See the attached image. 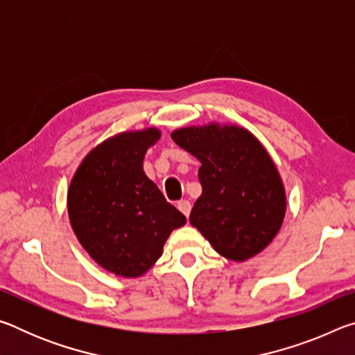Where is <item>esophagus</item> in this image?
Wrapping results in <instances>:
<instances>
[{"instance_id":"34e87169","label":"esophagus","mask_w":355,"mask_h":355,"mask_svg":"<svg viewBox=\"0 0 355 355\" xmlns=\"http://www.w3.org/2000/svg\"><path fill=\"white\" fill-rule=\"evenodd\" d=\"M177 207H178L180 211H182L186 216V218H188L189 213H191V203L188 200H180Z\"/></svg>"}]
</instances>
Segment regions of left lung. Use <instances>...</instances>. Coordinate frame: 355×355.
I'll return each mask as SVG.
<instances>
[{
  "mask_svg": "<svg viewBox=\"0 0 355 355\" xmlns=\"http://www.w3.org/2000/svg\"><path fill=\"white\" fill-rule=\"evenodd\" d=\"M171 136L202 163V196L192 207L191 225L228 260L260 254L286 211L284 183L266 148L238 125L186 127Z\"/></svg>",
  "mask_w": 355,
  "mask_h": 355,
  "instance_id": "obj_1",
  "label": "left lung"
}]
</instances>
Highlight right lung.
Wrapping results in <instances>:
<instances>
[{"label":"right lung","mask_w":355,"mask_h":355,"mask_svg":"<svg viewBox=\"0 0 355 355\" xmlns=\"http://www.w3.org/2000/svg\"><path fill=\"white\" fill-rule=\"evenodd\" d=\"M159 137L158 128L112 136L87 153L70 182L67 209L78 241L120 277L146 274L172 230L186 224L144 172V156Z\"/></svg>","instance_id":"add662e5"}]
</instances>
